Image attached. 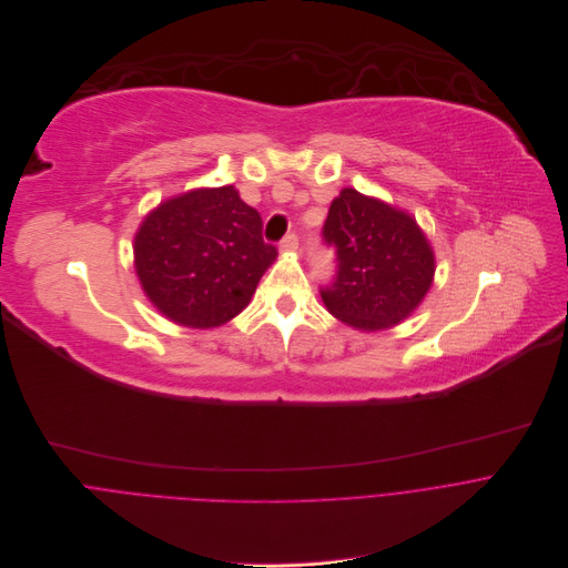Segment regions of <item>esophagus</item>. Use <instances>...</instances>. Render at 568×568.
<instances>
[{"label": "esophagus", "instance_id": "34e87169", "mask_svg": "<svg viewBox=\"0 0 568 568\" xmlns=\"http://www.w3.org/2000/svg\"><path fill=\"white\" fill-rule=\"evenodd\" d=\"M297 246H300V240H297L295 233H288V235L280 242V251H284V253H295Z\"/></svg>", "mask_w": 568, "mask_h": 568}]
</instances>
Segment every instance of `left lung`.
I'll return each instance as SVG.
<instances>
[{"mask_svg": "<svg viewBox=\"0 0 568 568\" xmlns=\"http://www.w3.org/2000/svg\"><path fill=\"white\" fill-rule=\"evenodd\" d=\"M322 237L335 251L337 271L320 295L349 326L389 328L405 320L432 286L434 253L416 221L354 187L333 199Z\"/></svg>", "mask_w": 568, "mask_h": 568, "instance_id": "obj_1", "label": "left lung"}]
</instances>
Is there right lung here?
<instances>
[{
	"instance_id": "1",
	"label": "right lung",
	"mask_w": 568,
	"mask_h": 568,
	"mask_svg": "<svg viewBox=\"0 0 568 568\" xmlns=\"http://www.w3.org/2000/svg\"><path fill=\"white\" fill-rule=\"evenodd\" d=\"M277 248L262 216L233 185L163 201L134 240V264L150 302L172 322L207 328L242 313Z\"/></svg>"
}]
</instances>
